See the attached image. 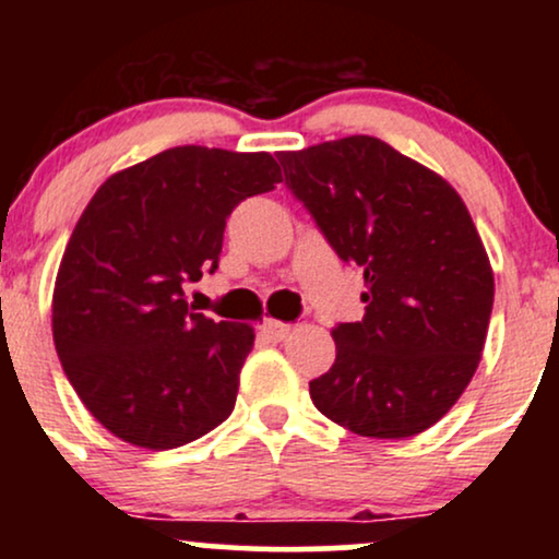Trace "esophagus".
<instances>
[{
  "mask_svg": "<svg viewBox=\"0 0 559 559\" xmlns=\"http://www.w3.org/2000/svg\"><path fill=\"white\" fill-rule=\"evenodd\" d=\"M260 333H262V336L267 338V342L278 344V342H284V338L288 336V333H292V325L278 323V320H265V323H262Z\"/></svg>",
  "mask_w": 559,
  "mask_h": 559,
  "instance_id": "esophagus-1",
  "label": "esophagus"
}]
</instances>
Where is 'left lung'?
Returning <instances> with one entry per match:
<instances>
[{"label": "left lung", "instance_id": "obj_1", "mask_svg": "<svg viewBox=\"0 0 559 559\" xmlns=\"http://www.w3.org/2000/svg\"><path fill=\"white\" fill-rule=\"evenodd\" d=\"M286 189L346 265L365 318L333 329L312 404L370 439H407L449 413L484 352L493 275L471 213L433 170L376 136L281 152Z\"/></svg>", "mask_w": 559, "mask_h": 559}]
</instances>
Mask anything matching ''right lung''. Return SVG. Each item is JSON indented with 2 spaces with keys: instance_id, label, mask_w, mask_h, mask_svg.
<instances>
[{
  "instance_id": "right-lung-1",
  "label": "right lung",
  "mask_w": 559,
  "mask_h": 559,
  "mask_svg": "<svg viewBox=\"0 0 559 559\" xmlns=\"http://www.w3.org/2000/svg\"><path fill=\"white\" fill-rule=\"evenodd\" d=\"M278 181L267 152L173 146L115 173L83 210L52 333L70 386L118 439L176 449L234 413L254 333L191 310L183 284L217 271L228 215Z\"/></svg>"
}]
</instances>
